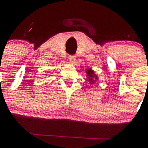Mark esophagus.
<instances>
[{
  "instance_id": "1",
  "label": "esophagus",
  "mask_w": 148,
  "mask_h": 148,
  "mask_svg": "<svg viewBox=\"0 0 148 148\" xmlns=\"http://www.w3.org/2000/svg\"><path fill=\"white\" fill-rule=\"evenodd\" d=\"M68 59H69L70 62L71 63H74L75 62V60H76V58H75V56L74 55H70L69 57H68Z\"/></svg>"
}]
</instances>
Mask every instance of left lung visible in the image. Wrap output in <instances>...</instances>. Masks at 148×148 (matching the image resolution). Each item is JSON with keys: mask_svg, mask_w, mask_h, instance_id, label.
<instances>
[{"mask_svg": "<svg viewBox=\"0 0 148 148\" xmlns=\"http://www.w3.org/2000/svg\"><path fill=\"white\" fill-rule=\"evenodd\" d=\"M86 74H87V77H88V81H90V84L95 83V81L98 80V77L96 74H95V71L91 70L90 68L86 70Z\"/></svg>", "mask_w": 148, "mask_h": 148, "instance_id": "obj_1", "label": "left lung"}]
</instances>
